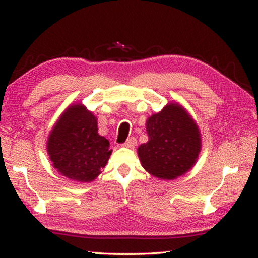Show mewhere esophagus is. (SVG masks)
<instances>
[{"mask_svg": "<svg viewBox=\"0 0 258 258\" xmlns=\"http://www.w3.org/2000/svg\"><path fill=\"white\" fill-rule=\"evenodd\" d=\"M124 146L127 148H134L135 146H137V139H135L134 137L128 138L127 140H126V142L124 143Z\"/></svg>", "mask_w": 258, "mask_h": 258, "instance_id": "esophagus-1", "label": "esophagus"}]
</instances>
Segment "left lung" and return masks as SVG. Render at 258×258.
<instances>
[{"mask_svg": "<svg viewBox=\"0 0 258 258\" xmlns=\"http://www.w3.org/2000/svg\"><path fill=\"white\" fill-rule=\"evenodd\" d=\"M149 140L138 148L143 168L163 180H173L194 167L202 149L196 121L178 103H169L147 120Z\"/></svg>", "mask_w": 258, "mask_h": 258, "instance_id": "left-lung-1", "label": "left lung"}]
</instances>
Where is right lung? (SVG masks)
<instances>
[{
	"instance_id": "right-lung-1",
	"label": "right lung",
	"mask_w": 258,
	"mask_h": 258,
	"mask_svg": "<svg viewBox=\"0 0 258 258\" xmlns=\"http://www.w3.org/2000/svg\"><path fill=\"white\" fill-rule=\"evenodd\" d=\"M109 146L98 133L97 117L81 103L62 112L46 142L53 167L77 182H91L99 176L111 155Z\"/></svg>"
}]
</instances>
